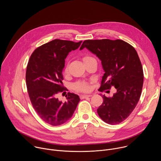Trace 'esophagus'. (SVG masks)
Wrapping results in <instances>:
<instances>
[{"label": "esophagus", "instance_id": "obj_1", "mask_svg": "<svg viewBox=\"0 0 161 161\" xmlns=\"http://www.w3.org/2000/svg\"><path fill=\"white\" fill-rule=\"evenodd\" d=\"M92 96V95H81L80 96V99H85V98H86V97H91Z\"/></svg>", "mask_w": 161, "mask_h": 161}]
</instances>
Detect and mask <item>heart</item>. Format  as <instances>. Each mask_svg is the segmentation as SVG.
Wrapping results in <instances>:
<instances>
[{"label":"heart","mask_w":161,"mask_h":161,"mask_svg":"<svg viewBox=\"0 0 161 161\" xmlns=\"http://www.w3.org/2000/svg\"><path fill=\"white\" fill-rule=\"evenodd\" d=\"M90 57H85L83 60H85L88 58H90ZM73 88L75 90L78 92H88L90 90V86L89 85L83 81H78L73 85Z\"/></svg>","instance_id":"heart-1"}]
</instances>
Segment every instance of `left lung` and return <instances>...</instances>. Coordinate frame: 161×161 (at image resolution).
Masks as SVG:
<instances>
[{
	"label": "left lung",
	"instance_id": "obj_1",
	"mask_svg": "<svg viewBox=\"0 0 161 161\" xmlns=\"http://www.w3.org/2000/svg\"><path fill=\"white\" fill-rule=\"evenodd\" d=\"M86 48L101 60L104 74L100 91L114 86L112 97L103 96V103L97 109L106 123L115 125L125 120L134 109L141 96L143 71L139 56L127 42L108 39L83 41L80 50Z\"/></svg>",
	"mask_w": 161,
	"mask_h": 161
}]
</instances>
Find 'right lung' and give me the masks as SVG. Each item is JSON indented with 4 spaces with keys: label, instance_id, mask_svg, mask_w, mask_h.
Listing matches in <instances>:
<instances>
[{
    "label": "right lung",
    "instance_id": "obj_1",
    "mask_svg": "<svg viewBox=\"0 0 161 161\" xmlns=\"http://www.w3.org/2000/svg\"><path fill=\"white\" fill-rule=\"evenodd\" d=\"M81 42L54 39L37 48L29 60L25 76L29 96L39 117L50 125L67 122L80 101L78 95L68 92L67 101L62 103L57 95L67 90L62 85L65 58Z\"/></svg>",
    "mask_w": 161,
    "mask_h": 161
}]
</instances>
